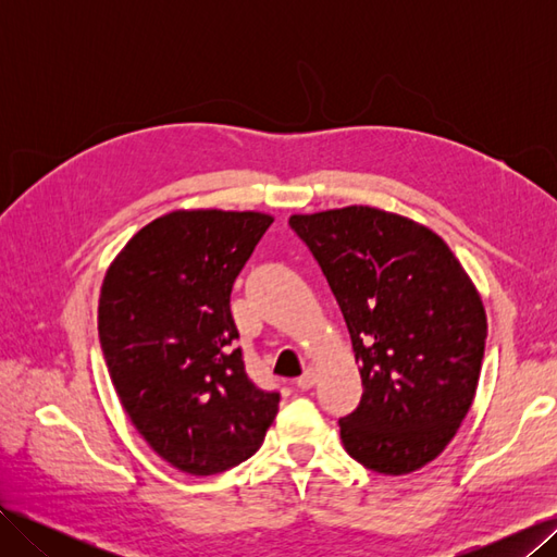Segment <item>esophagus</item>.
Here are the masks:
<instances>
[{"label":"esophagus","mask_w":557,"mask_h":557,"mask_svg":"<svg viewBox=\"0 0 557 557\" xmlns=\"http://www.w3.org/2000/svg\"><path fill=\"white\" fill-rule=\"evenodd\" d=\"M313 383H315V369L307 367L305 374L297 379V387H301V391H309V387H313Z\"/></svg>","instance_id":"1"}]
</instances>
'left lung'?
<instances>
[{"mask_svg":"<svg viewBox=\"0 0 557 557\" xmlns=\"http://www.w3.org/2000/svg\"><path fill=\"white\" fill-rule=\"evenodd\" d=\"M323 269L360 364L362 399L339 418L352 460L411 474L440 455L476 395L487 323L446 242L372 207L290 215Z\"/></svg>","mask_w":557,"mask_h":557,"instance_id":"obj_1","label":"left lung"}]
</instances>
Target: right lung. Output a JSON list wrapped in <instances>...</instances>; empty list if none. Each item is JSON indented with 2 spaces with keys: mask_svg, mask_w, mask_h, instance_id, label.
Segmentation results:
<instances>
[{
  "mask_svg": "<svg viewBox=\"0 0 557 557\" xmlns=\"http://www.w3.org/2000/svg\"><path fill=\"white\" fill-rule=\"evenodd\" d=\"M272 215L172 211L117 252L99 295V344L134 428L162 460L193 476L237 467L278 413L234 348L232 285Z\"/></svg>",
  "mask_w": 557,
  "mask_h": 557,
  "instance_id": "1",
  "label": "right lung"
}]
</instances>
